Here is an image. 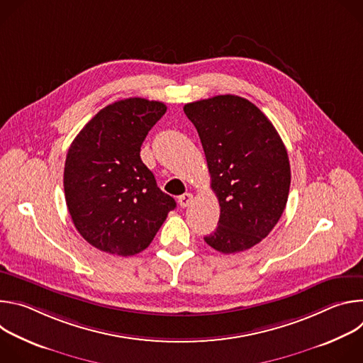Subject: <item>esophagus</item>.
Returning a JSON list of instances; mask_svg holds the SVG:
<instances>
[{
  "instance_id": "obj_1",
  "label": "esophagus",
  "mask_w": 363,
  "mask_h": 363,
  "mask_svg": "<svg viewBox=\"0 0 363 363\" xmlns=\"http://www.w3.org/2000/svg\"><path fill=\"white\" fill-rule=\"evenodd\" d=\"M192 201H194V196L191 194H184L178 198V203L181 208H186V206H189L192 203Z\"/></svg>"
}]
</instances>
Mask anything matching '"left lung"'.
Here are the masks:
<instances>
[{
	"label": "left lung",
	"instance_id": "1",
	"mask_svg": "<svg viewBox=\"0 0 363 363\" xmlns=\"http://www.w3.org/2000/svg\"><path fill=\"white\" fill-rule=\"evenodd\" d=\"M220 202L217 230L203 237L214 250L233 254L266 238L289 198L290 164L273 123L244 97L220 94L186 103Z\"/></svg>",
	"mask_w": 363,
	"mask_h": 363
}]
</instances>
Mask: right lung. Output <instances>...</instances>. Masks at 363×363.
<instances>
[{
	"instance_id": "1",
	"label": "right lung",
	"mask_w": 363,
	"mask_h": 363,
	"mask_svg": "<svg viewBox=\"0 0 363 363\" xmlns=\"http://www.w3.org/2000/svg\"><path fill=\"white\" fill-rule=\"evenodd\" d=\"M165 112L162 101H115L97 112L69 147L67 208L80 235L100 251L122 257L143 251L177 206L140 160L147 132Z\"/></svg>"
}]
</instances>
